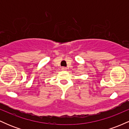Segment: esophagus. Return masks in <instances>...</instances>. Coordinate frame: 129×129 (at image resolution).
I'll return each mask as SVG.
<instances>
[{"label": "esophagus", "mask_w": 129, "mask_h": 129, "mask_svg": "<svg viewBox=\"0 0 129 129\" xmlns=\"http://www.w3.org/2000/svg\"><path fill=\"white\" fill-rule=\"evenodd\" d=\"M67 68L66 67H62V69H61V70L62 71H66V70H67Z\"/></svg>", "instance_id": "esophagus-1"}]
</instances>
